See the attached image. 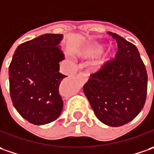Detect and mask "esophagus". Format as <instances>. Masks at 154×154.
<instances>
[{"label":"esophagus","mask_w":154,"mask_h":154,"mask_svg":"<svg viewBox=\"0 0 154 154\" xmlns=\"http://www.w3.org/2000/svg\"><path fill=\"white\" fill-rule=\"evenodd\" d=\"M78 77L81 78L82 83H84V82H86L88 81V73H86V72H81V73H79V74H78Z\"/></svg>","instance_id":"34e87169"}]
</instances>
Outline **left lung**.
<instances>
[{"mask_svg":"<svg viewBox=\"0 0 154 154\" xmlns=\"http://www.w3.org/2000/svg\"><path fill=\"white\" fill-rule=\"evenodd\" d=\"M118 52L90 75L83 92L94 112L105 125L119 127L140 113L147 92V73L137 48L116 33Z\"/></svg>","mask_w":154,"mask_h":154,"instance_id":"1","label":"left lung"}]
</instances>
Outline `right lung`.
Listing matches in <instances>:
<instances>
[{
    "mask_svg": "<svg viewBox=\"0 0 154 154\" xmlns=\"http://www.w3.org/2000/svg\"><path fill=\"white\" fill-rule=\"evenodd\" d=\"M61 34H44L20 44L9 66L10 96L15 109L35 125L49 124L60 115L63 100L60 72L65 59Z\"/></svg>",
    "mask_w": 154,
    "mask_h": 154,
    "instance_id": "obj_1",
    "label": "right lung"
}]
</instances>
